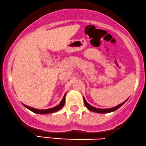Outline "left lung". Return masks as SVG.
Segmentation results:
<instances>
[{"label": "left lung", "instance_id": "left-lung-1", "mask_svg": "<svg viewBox=\"0 0 146 146\" xmlns=\"http://www.w3.org/2000/svg\"><path fill=\"white\" fill-rule=\"evenodd\" d=\"M83 100H84V103H85V107H86L87 109H89V110L91 111H93V112L98 113H111V112H113V111H116L117 109H119V107H121V106H122L123 104H124L125 102H126V101H127V100H126V101H124V102H122V103L119 104V105L116 106V107H115L110 108V109H98V108L94 107H93V106L90 105L89 103H87V101L85 100V98H83Z\"/></svg>", "mask_w": 146, "mask_h": 146}]
</instances>
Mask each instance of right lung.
I'll list each match as a JSON object with an SVG mask.
<instances>
[{
  "label": "right lung",
  "mask_w": 146,
  "mask_h": 146,
  "mask_svg": "<svg viewBox=\"0 0 146 146\" xmlns=\"http://www.w3.org/2000/svg\"><path fill=\"white\" fill-rule=\"evenodd\" d=\"M65 100H66V94L63 96L62 100L61 101L60 104L59 105H57L56 107H54L53 108H50V109H35V108L31 107H29V106L25 105V104H23V105L25 106L26 108L29 109L30 111H31L32 112L35 113L37 114H48V113H54L56 112V111H59L61 108H63V106L65 104Z\"/></svg>",
  "instance_id": "right-lung-1"
}]
</instances>
